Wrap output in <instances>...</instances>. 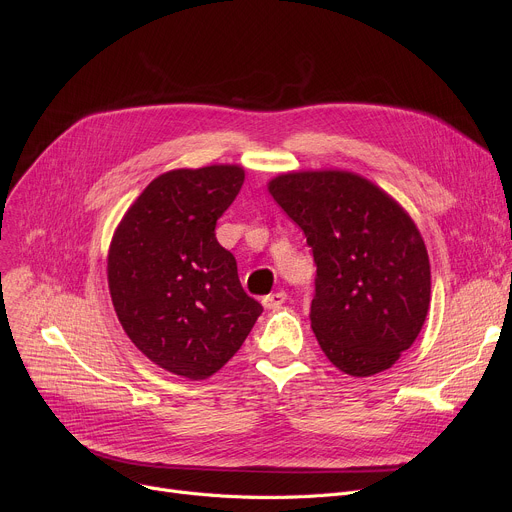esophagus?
Segmentation results:
<instances>
[{
  "mask_svg": "<svg viewBox=\"0 0 512 512\" xmlns=\"http://www.w3.org/2000/svg\"><path fill=\"white\" fill-rule=\"evenodd\" d=\"M284 303H286V292L284 290H278V292H272V294H267V297H263V307L265 309L278 311Z\"/></svg>",
  "mask_w": 512,
  "mask_h": 512,
  "instance_id": "obj_1",
  "label": "esophagus"
}]
</instances>
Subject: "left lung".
Segmentation results:
<instances>
[{
  "instance_id": "8db88e82",
  "label": "left lung",
  "mask_w": 512,
  "mask_h": 512,
  "mask_svg": "<svg viewBox=\"0 0 512 512\" xmlns=\"http://www.w3.org/2000/svg\"><path fill=\"white\" fill-rule=\"evenodd\" d=\"M270 193L317 265L311 328L326 357L355 378L392 367L429 307V259L402 207L351 172H292Z\"/></svg>"
}]
</instances>
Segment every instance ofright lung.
<instances>
[{
	"label": "right lung",
	"instance_id": "obj_1",
	"mask_svg": "<svg viewBox=\"0 0 512 512\" xmlns=\"http://www.w3.org/2000/svg\"><path fill=\"white\" fill-rule=\"evenodd\" d=\"M242 182L238 166L157 176L126 211L107 257L124 332L147 359L188 380L222 369L263 311L215 238Z\"/></svg>",
	"mask_w": 512,
	"mask_h": 512
}]
</instances>
